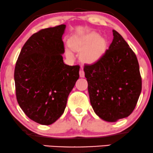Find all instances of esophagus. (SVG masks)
<instances>
[{"instance_id": "obj_1", "label": "esophagus", "mask_w": 153, "mask_h": 153, "mask_svg": "<svg viewBox=\"0 0 153 153\" xmlns=\"http://www.w3.org/2000/svg\"><path fill=\"white\" fill-rule=\"evenodd\" d=\"M79 74H80V78H84V76H85V73H84L83 69H82V68L80 70V71H79Z\"/></svg>"}]
</instances>
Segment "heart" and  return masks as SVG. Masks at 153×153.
<instances>
[{"mask_svg":"<svg viewBox=\"0 0 153 153\" xmlns=\"http://www.w3.org/2000/svg\"><path fill=\"white\" fill-rule=\"evenodd\" d=\"M106 42L99 36L98 33L92 31L82 36H73L70 40V46L73 50L81 52L80 59L83 62L92 63L102 56L106 48ZM65 54L69 59L74 57V54L70 49H66Z\"/></svg>","mask_w":153,"mask_h":153,"instance_id":"obj_1","label":"heart"}]
</instances>
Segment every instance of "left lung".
Listing matches in <instances>:
<instances>
[{"label":"left lung","instance_id":"left-lung-1","mask_svg":"<svg viewBox=\"0 0 153 153\" xmlns=\"http://www.w3.org/2000/svg\"><path fill=\"white\" fill-rule=\"evenodd\" d=\"M114 39L99 60L85 65L90 102L96 114L115 122L129 116L141 94L142 78L136 55L113 30Z\"/></svg>","mask_w":153,"mask_h":153}]
</instances>
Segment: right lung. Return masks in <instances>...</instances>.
<instances>
[{
	"label": "right lung",
	"mask_w": 153,
	"mask_h": 153,
	"mask_svg": "<svg viewBox=\"0 0 153 153\" xmlns=\"http://www.w3.org/2000/svg\"><path fill=\"white\" fill-rule=\"evenodd\" d=\"M65 27L61 24L31 36L16 64L19 106L29 119L43 125L53 124L64 113L68 96L79 78L80 66L63 62Z\"/></svg>",
	"instance_id": "1"
}]
</instances>
